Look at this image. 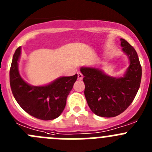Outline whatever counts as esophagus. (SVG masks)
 Instances as JSON below:
<instances>
[{"label": "esophagus", "mask_w": 152, "mask_h": 152, "mask_svg": "<svg viewBox=\"0 0 152 152\" xmlns=\"http://www.w3.org/2000/svg\"><path fill=\"white\" fill-rule=\"evenodd\" d=\"M77 78H78L79 80H82V79H83V75H82L80 72H77Z\"/></svg>", "instance_id": "obj_1"}]
</instances>
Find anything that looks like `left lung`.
<instances>
[{"label":"left lung","mask_w":152,"mask_h":152,"mask_svg":"<svg viewBox=\"0 0 152 152\" xmlns=\"http://www.w3.org/2000/svg\"><path fill=\"white\" fill-rule=\"evenodd\" d=\"M122 51L129 66L122 77H111L99 68L81 67L84 76V95L91 110L102 117H114L123 113L134 101L140 86L142 67L135 49L120 39Z\"/></svg>","instance_id":"1"}]
</instances>
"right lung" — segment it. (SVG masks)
<instances>
[{
	"label": "right lung",
	"mask_w": 152,
	"mask_h": 152,
	"mask_svg": "<svg viewBox=\"0 0 152 152\" xmlns=\"http://www.w3.org/2000/svg\"><path fill=\"white\" fill-rule=\"evenodd\" d=\"M21 48L15 50L10 71V83L13 96L24 111L42 120H52L61 115L66 99L77 75L60 77L45 86H32L23 80L18 72Z\"/></svg>",
	"instance_id": "1"
}]
</instances>
